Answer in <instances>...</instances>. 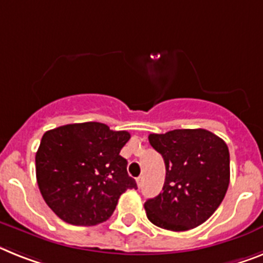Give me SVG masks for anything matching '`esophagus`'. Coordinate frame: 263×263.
Here are the masks:
<instances>
[{
  "label": "esophagus",
  "instance_id": "1",
  "mask_svg": "<svg viewBox=\"0 0 263 263\" xmlns=\"http://www.w3.org/2000/svg\"><path fill=\"white\" fill-rule=\"evenodd\" d=\"M136 183H138V187H142L143 186V176H139V178H136Z\"/></svg>",
  "mask_w": 263,
  "mask_h": 263
}]
</instances>
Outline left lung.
<instances>
[{
    "label": "left lung",
    "mask_w": 263,
    "mask_h": 263,
    "mask_svg": "<svg viewBox=\"0 0 263 263\" xmlns=\"http://www.w3.org/2000/svg\"><path fill=\"white\" fill-rule=\"evenodd\" d=\"M149 144L163 156V191L144 203L147 218L165 230L186 231L206 222L230 183L227 144L213 132L174 129L151 134Z\"/></svg>",
    "instance_id": "8db88e82"
}]
</instances>
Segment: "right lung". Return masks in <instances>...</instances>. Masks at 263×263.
<instances>
[{
    "mask_svg": "<svg viewBox=\"0 0 263 263\" xmlns=\"http://www.w3.org/2000/svg\"><path fill=\"white\" fill-rule=\"evenodd\" d=\"M127 131L88 121L44 134L36 154L40 193L57 217L74 226L103 223L128 189H138L120 149Z\"/></svg>",
    "mask_w": 263,
    "mask_h": 263,
    "instance_id": "add662e5",
    "label": "right lung"
}]
</instances>
